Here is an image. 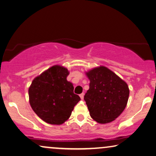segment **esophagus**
Here are the masks:
<instances>
[{
  "instance_id": "1",
  "label": "esophagus",
  "mask_w": 156,
  "mask_h": 156,
  "mask_svg": "<svg viewBox=\"0 0 156 156\" xmlns=\"http://www.w3.org/2000/svg\"><path fill=\"white\" fill-rule=\"evenodd\" d=\"M80 98H81V99L83 100V96H84V93H81V94L80 95Z\"/></svg>"
}]
</instances>
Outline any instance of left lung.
Instances as JSON below:
<instances>
[{"mask_svg": "<svg viewBox=\"0 0 156 156\" xmlns=\"http://www.w3.org/2000/svg\"><path fill=\"white\" fill-rule=\"evenodd\" d=\"M90 80L84 95L90 116L98 123L113 121L125 109L129 98L128 86L106 67H97L86 73Z\"/></svg>", "mask_w": 156, "mask_h": 156, "instance_id": "left-lung-1", "label": "left lung"}]
</instances>
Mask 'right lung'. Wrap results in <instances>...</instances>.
Segmentation results:
<instances>
[{
  "instance_id": "add662e5",
  "label": "right lung",
  "mask_w": 156,
  "mask_h": 156,
  "mask_svg": "<svg viewBox=\"0 0 156 156\" xmlns=\"http://www.w3.org/2000/svg\"><path fill=\"white\" fill-rule=\"evenodd\" d=\"M68 75V69L56 65L36 76L28 88L31 107L47 123H63L81 100L74 93L73 83L67 81Z\"/></svg>"
}]
</instances>
